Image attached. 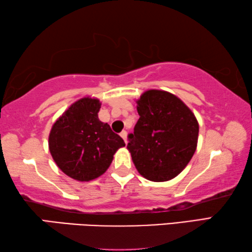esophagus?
I'll return each mask as SVG.
<instances>
[{
    "label": "esophagus",
    "mask_w": 252,
    "mask_h": 252,
    "mask_svg": "<svg viewBox=\"0 0 252 252\" xmlns=\"http://www.w3.org/2000/svg\"><path fill=\"white\" fill-rule=\"evenodd\" d=\"M120 135H121V138L125 140V142L126 143V138H127V133H126V130H123L121 133H120Z\"/></svg>",
    "instance_id": "esophagus-1"
}]
</instances>
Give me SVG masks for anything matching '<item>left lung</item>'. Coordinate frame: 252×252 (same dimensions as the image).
Masks as SVG:
<instances>
[{
    "label": "left lung",
    "instance_id": "left-lung-1",
    "mask_svg": "<svg viewBox=\"0 0 252 252\" xmlns=\"http://www.w3.org/2000/svg\"><path fill=\"white\" fill-rule=\"evenodd\" d=\"M139 120L127 135L132 161L143 178L155 182L176 178L193 157L199 123L172 93L148 90L136 101Z\"/></svg>",
    "mask_w": 252,
    "mask_h": 252
}]
</instances>
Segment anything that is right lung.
Masks as SVG:
<instances>
[{
    "mask_svg": "<svg viewBox=\"0 0 252 252\" xmlns=\"http://www.w3.org/2000/svg\"><path fill=\"white\" fill-rule=\"evenodd\" d=\"M101 102L83 97L74 102L52 126L49 149L58 167L78 181H91L110 167L114 153L126 146L108 123L99 120Z\"/></svg>",
    "mask_w": 252,
    "mask_h": 252,
    "instance_id": "add662e5",
    "label": "right lung"
}]
</instances>
